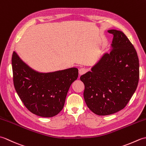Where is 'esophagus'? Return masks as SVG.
Returning a JSON list of instances; mask_svg holds the SVG:
<instances>
[{"instance_id":"1","label":"esophagus","mask_w":146,"mask_h":146,"mask_svg":"<svg viewBox=\"0 0 146 146\" xmlns=\"http://www.w3.org/2000/svg\"><path fill=\"white\" fill-rule=\"evenodd\" d=\"M86 72V70L85 69V68H80V69L79 70V74H80V75H83V74H85Z\"/></svg>"}]
</instances>
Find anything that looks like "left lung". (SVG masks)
<instances>
[{
  "mask_svg": "<svg viewBox=\"0 0 146 146\" xmlns=\"http://www.w3.org/2000/svg\"><path fill=\"white\" fill-rule=\"evenodd\" d=\"M112 49L80 77L85 85L83 97L88 107L98 115H107L123 109L137 87L139 58L125 34L111 29Z\"/></svg>",
  "mask_w": 146,
  "mask_h": 146,
  "instance_id": "obj_1",
  "label": "left lung"
}]
</instances>
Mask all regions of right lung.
<instances>
[{
	"mask_svg": "<svg viewBox=\"0 0 146 146\" xmlns=\"http://www.w3.org/2000/svg\"><path fill=\"white\" fill-rule=\"evenodd\" d=\"M14 85L31 112L43 117L56 115L63 109L70 85L78 78L76 68L41 73L33 70L15 52L12 56Z\"/></svg>",
	"mask_w": 146,
	"mask_h": 146,
	"instance_id": "obj_1",
	"label": "right lung"
}]
</instances>
